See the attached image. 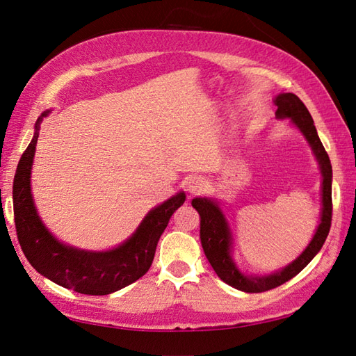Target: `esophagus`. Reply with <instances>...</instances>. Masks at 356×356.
<instances>
[{"instance_id": "1", "label": "esophagus", "mask_w": 356, "mask_h": 356, "mask_svg": "<svg viewBox=\"0 0 356 356\" xmlns=\"http://www.w3.org/2000/svg\"><path fill=\"white\" fill-rule=\"evenodd\" d=\"M205 186H207V184L202 177H191L186 184V190L190 191V194H199L205 190Z\"/></svg>"}]
</instances>
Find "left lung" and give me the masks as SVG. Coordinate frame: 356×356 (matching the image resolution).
<instances>
[{
	"label": "left lung",
	"mask_w": 356,
	"mask_h": 356,
	"mask_svg": "<svg viewBox=\"0 0 356 356\" xmlns=\"http://www.w3.org/2000/svg\"><path fill=\"white\" fill-rule=\"evenodd\" d=\"M277 111L275 115L278 119L289 118L292 124L303 133L306 140L311 145L314 154L318 161L323 184H321V218L320 225L311 243L305 249L297 260H293L289 266L284 269L274 272L270 275H245L241 274L236 263L232 261L231 257V245L232 237L228 222L218 208L217 203L211 199L195 197L193 199V207L197 209L200 216V240L202 248L211 266L216 270V274L226 284L236 287L238 291L257 293L270 291L280 284L286 283L287 280L293 278L298 272L303 270L314 257L318 254L324 241L327 238L332 222V165L330 159L324 149L323 143L316 133L314 125V119L311 113L306 108V105L301 102L298 96L293 93H282L275 97Z\"/></svg>",
	"instance_id": "obj_1"
}]
</instances>
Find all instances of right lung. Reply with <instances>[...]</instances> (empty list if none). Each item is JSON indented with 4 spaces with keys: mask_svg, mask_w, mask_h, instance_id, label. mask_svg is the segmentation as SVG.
I'll use <instances>...</instances> for the list:
<instances>
[{
    "mask_svg": "<svg viewBox=\"0 0 356 356\" xmlns=\"http://www.w3.org/2000/svg\"><path fill=\"white\" fill-rule=\"evenodd\" d=\"M49 113L50 110L44 111L38 118L33 139L22 153L13 179V216L18 241L29 263L53 283L86 295H108L147 274L157 241L174 211L184 205L185 193L172 195L151 209L133 236L110 251H82L61 243L42 225L30 190L40 124Z\"/></svg>",
    "mask_w": 356,
    "mask_h": 356,
    "instance_id": "1",
    "label": "right lung"
}]
</instances>
